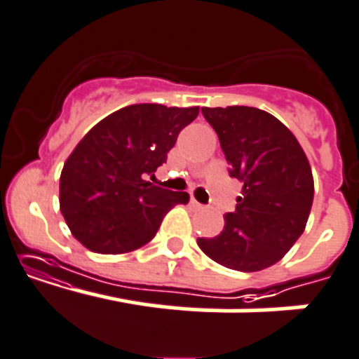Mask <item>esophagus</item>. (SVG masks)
<instances>
[{
    "label": "esophagus",
    "mask_w": 359,
    "mask_h": 359,
    "mask_svg": "<svg viewBox=\"0 0 359 359\" xmlns=\"http://www.w3.org/2000/svg\"><path fill=\"white\" fill-rule=\"evenodd\" d=\"M190 204H192V206L194 208H196V210H203V204H201V203H197V201L196 199H192V201H190Z\"/></svg>",
    "instance_id": "obj_1"
}]
</instances>
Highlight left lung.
Masks as SVG:
<instances>
[{"instance_id":"left-lung-1","label":"left lung","mask_w":359,"mask_h":359,"mask_svg":"<svg viewBox=\"0 0 359 359\" xmlns=\"http://www.w3.org/2000/svg\"><path fill=\"white\" fill-rule=\"evenodd\" d=\"M217 132L231 176L243 183L236 211L201 250L225 268L261 271L284 257L305 231L313 201L309 158L287 126L245 105L203 107Z\"/></svg>"}]
</instances>
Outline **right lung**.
<instances>
[{
	"label": "right lung",
	"instance_id": "add662e5",
	"mask_svg": "<svg viewBox=\"0 0 359 359\" xmlns=\"http://www.w3.org/2000/svg\"><path fill=\"white\" fill-rule=\"evenodd\" d=\"M197 114L199 107L134 104L81 139L60 177V208L75 240L98 254H126L155 238L163 217L190 196L144 177L165 162Z\"/></svg>",
	"mask_w": 359,
	"mask_h": 359
}]
</instances>
